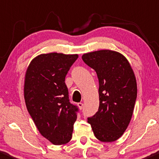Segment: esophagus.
I'll return each instance as SVG.
<instances>
[{"label": "esophagus", "instance_id": "esophagus-1", "mask_svg": "<svg viewBox=\"0 0 159 159\" xmlns=\"http://www.w3.org/2000/svg\"><path fill=\"white\" fill-rule=\"evenodd\" d=\"M77 106H79V108L80 109H83V102H79V103L77 104Z\"/></svg>", "mask_w": 159, "mask_h": 159}]
</instances>
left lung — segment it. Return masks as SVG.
<instances>
[{
  "label": "left lung",
  "mask_w": 159,
  "mask_h": 159,
  "mask_svg": "<svg viewBox=\"0 0 159 159\" xmlns=\"http://www.w3.org/2000/svg\"><path fill=\"white\" fill-rule=\"evenodd\" d=\"M82 59L97 74L99 106L88 118L95 136L103 142L120 138L126 130L137 97L135 73L125 56L111 50L84 53Z\"/></svg>",
  "instance_id": "1"
}]
</instances>
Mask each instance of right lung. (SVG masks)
<instances>
[{
    "label": "right lung",
    "instance_id": "add662e5",
    "mask_svg": "<svg viewBox=\"0 0 159 159\" xmlns=\"http://www.w3.org/2000/svg\"><path fill=\"white\" fill-rule=\"evenodd\" d=\"M78 54L42 53L26 70L24 95L27 109L40 133L56 145L72 138L78 109L69 100L65 77Z\"/></svg>",
    "mask_w": 159,
    "mask_h": 159
}]
</instances>
